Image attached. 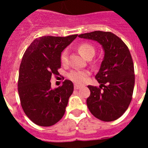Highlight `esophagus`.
<instances>
[{"label": "esophagus", "mask_w": 148, "mask_h": 148, "mask_svg": "<svg viewBox=\"0 0 148 148\" xmlns=\"http://www.w3.org/2000/svg\"><path fill=\"white\" fill-rule=\"evenodd\" d=\"M81 88V86H79V85H77V84H75L74 85V89H79Z\"/></svg>", "instance_id": "esophagus-1"}]
</instances>
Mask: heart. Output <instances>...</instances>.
Instances as JSON below:
<instances>
[{
	"instance_id": "heart-1",
	"label": "heart",
	"mask_w": 148,
	"mask_h": 148,
	"mask_svg": "<svg viewBox=\"0 0 148 148\" xmlns=\"http://www.w3.org/2000/svg\"><path fill=\"white\" fill-rule=\"evenodd\" d=\"M78 51L82 56L87 59L93 57L95 53V47L89 43H83L80 44L78 46ZM61 62L63 64L68 62V51L66 49L64 50L61 54ZM89 74V71L84 70H73L69 74L68 77L74 83L82 84L86 81Z\"/></svg>"
}]
</instances>
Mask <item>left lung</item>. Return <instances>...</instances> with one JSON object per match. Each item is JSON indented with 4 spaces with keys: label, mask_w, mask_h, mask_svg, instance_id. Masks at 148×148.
Masks as SVG:
<instances>
[{
    "label": "left lung",
    "mask_w": 148,
    "mask_h": 148,
    "mask_svg": "<svg viewBox=\"0 0 148 148\" xmlns=\"http://www.w3.org/2000/svg\"><path fill=\"white\" fill-rule=\"evenodd\" d=\"M79 37L97 41L104 51L99 71L95 76L100 86H88L91 92L86 99L88 108L99 120H116L127 110L135 86L134 65L129 49L111 32L95 31Z\"/></svg>",
    "instance_id": "8db88e82"
}]
</instances>
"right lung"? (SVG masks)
Masks as SVG:
<instances>
[{"label": "right lung", "mask_w": 148, "mask_h": 148, "mask_svg": "<svg viewBox=\"0 0 148 148\" xmlns=\"http://www.w3.org/2000/svg\"><path fill=\"white\" fill-rule=\"evenodd\" d=\"M44 36L28 47L19 69L18 91L26 116L36 125L49 127L59 122L65 113L74 85L66 79L54 89L51 87L53 74L58 75L61 53L77 37Z\"/></svg>", "instance_id": "obj_1"}]
</instances>
